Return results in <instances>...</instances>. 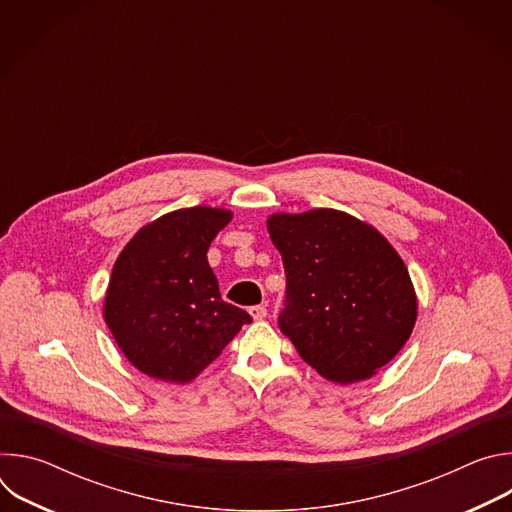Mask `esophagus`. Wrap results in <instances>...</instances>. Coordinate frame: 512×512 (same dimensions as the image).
I'll use <instances>...</instances> for the list:
<instances>
[{"label":"esophagus","mask_w":512,"mask_h":512,"mask_svg":"<svg viewBox=\"0 0 512 512\" xmlns=\"http://www.w3.org/2000/svg\"><path fill=\"white\" fill-rule=\"evenodd\" d=\"M249 314L253 316V320H263L267 316V308L265 306H251Z\"/></svg>","instance_id":"1"}]
</instances>
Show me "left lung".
<instances>
[{
	"label": "left lung",
	"instance_id": "1",
	"mask_svg": "<svg viewBox=\"0 0 512 512\" xmlns=\"http://www.w3.org/2000/svg\"><path fill=\"white\" fill-rule=\"evenodd\" d=\"M285 269L279 330L324 379H369L403 348L415 291L389 241L358 218L318 208L267 221Z\"/></svg>",
	"mask_w": 512,
	"mask_h": 512
}]
</instances>
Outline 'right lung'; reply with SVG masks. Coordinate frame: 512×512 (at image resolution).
<instances>
[{
	"label": "right lung",
	"mask_w": 512,
	"mask_h": 512,
	"mask_svg": "<svg viewBox=\"0 0 512 512\" xmlns=\"http://www.w3.org/2000/svg\"><path fill=\"white\" fill-rule=\"evenodd\" d=\"M233 214L194 206L143 227L115 261L105 322L135 369L188 383L253 318L221 298L206 253Z\"/></svg>",
	"instance_id": "add662e5"
}]
</instances>
